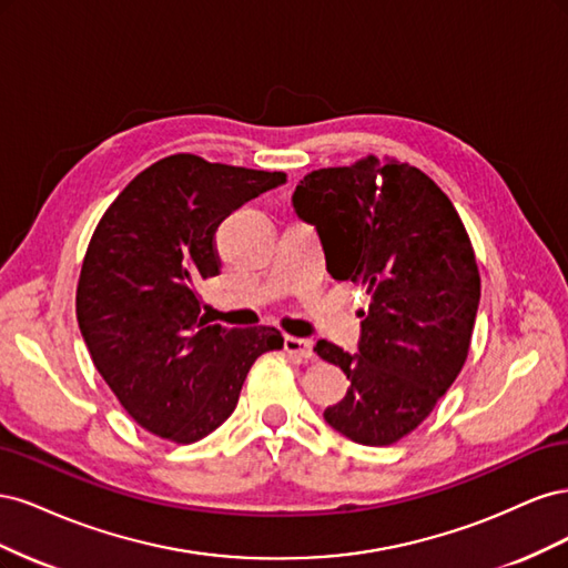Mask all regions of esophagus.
<instances>
[{
    "mask_svg": "<svg viewBox=\"0 0 568 568\" xmlns=\"http://www.w3.org/2000/svg\"><path fill=\"white\" fill-rule=\"evenodd\" d=\"M284 351L294 357L311 359L313 357V341L296 338V336H284Z\"/></svg>",
    "mask_w": 568,
    "mask_h": 568,
    "instance_id": "1",
    "label": "esophagus"
}]
</instances>
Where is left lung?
Segmentation results:
<instances>
[{
	"label": "left lung",
	"instance_id": "8db88e82",
	"mask_svg": "<svg viewBox=\"0 0 568 568\" xmlns=\"http://www.w3.org/2000/svg\"><path fill=\"white\" fill-rule=\"evenodd\" d=\"M291 201L317 227L332 277L369 296L355 355L315 346L351 379L324 419L359 445H390L432 415L467 363L480 298L469 234L440 186L395 159L313 170Z\"/></svg>",
	"mask_w": 568,
	"mask_h": 568
}]
</instances>
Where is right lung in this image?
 <instances>
[{
	"label": "right lung",
	"mask_w": 568,
	"mask_h": 568,
	"mask_svg": "<svg viewBox=\"0 0 568 568\" xmlns=\"http://www.w3.org/2000/svg\"><path fill=\"white\" fill-rule=\"evenodd\" d=\"M284 173L175 153L109 205L84 253L75 313L92 363L146 432L194 443L225 422L274 326L227 329L201 317L199 286L220 274L215 232Z\"/></svg>",
	"instance_id": "1"
}]
</instances>
